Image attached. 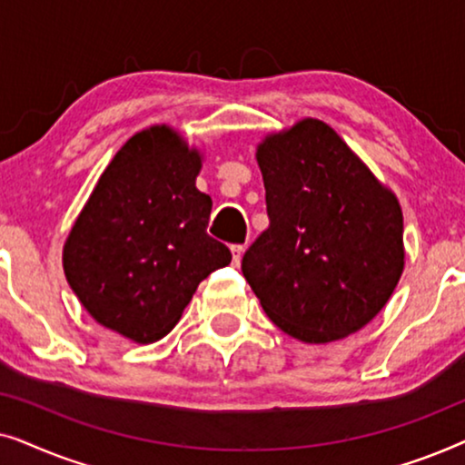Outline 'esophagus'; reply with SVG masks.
Segmentation results:
<instances>
[{"label": "esophagus", "mask_w": 465, "mask_h": 465, "mask_svg": "<svg viewBox=\"0 0 465 465\" xmlns=\"http://www.w3.org/2000/svg\"><path fill=\"white\" fill-rule=\"evenodd\" d=\"M231 252H232V262L239 266V264H241V258H243L245 247H243V245H232V247H231Z\"/></svg>", "instance_id": "1"}]
</instances>
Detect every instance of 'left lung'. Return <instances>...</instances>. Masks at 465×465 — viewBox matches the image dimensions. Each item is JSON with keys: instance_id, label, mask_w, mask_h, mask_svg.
<instances>
[{"instance_id": "1", "label": "left lung", "mask_w": 465, "mask_h": 465, "mask_svg": "<svg viewBox=\"0 0 465 465\" xmlns=\"http://www.w3.org/2000/svg\"><path fill=\"white\" fill-rule=\"evenodd\" d=\"M271 226L243 256V275L279 330L309 345L358 332L404 271L396 193L332 126L301 118L256 145Z\"/></svg>"}]
</instances>
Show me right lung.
I'll list each match as a JSON object with an SVG mask.
<instances>
[{
  "label": "right lung",
  "mask_w": 465,
  "mask_h": 465,
  "mask_svg": "<svg viewBox=\"0 0 465 465\" xmlns=\"http://www.w3.org/2000/svg\"><path fill=\"white\" fill-rule=\"evenodd\" d=\"M201 148L171 124L137 131L99 175L63 245V272L101 326L161 341L231 252L207 234L212 196L196 188Z\"/></svg>",
  "instance_id": "obj_1"
}]
</instances>
